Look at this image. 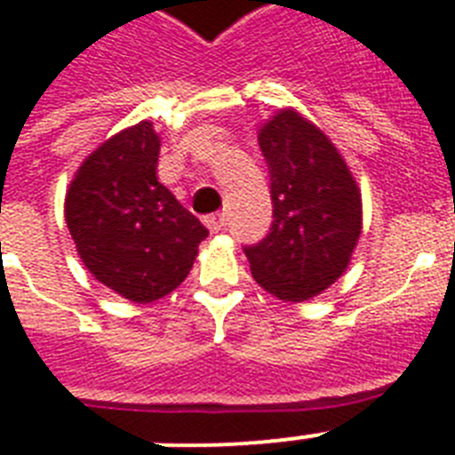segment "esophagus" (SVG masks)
<instances>
[{
  "label": "esophagus",
  "instance_id": "obj_1",
  "mask_svg": "<svg viewBox=\"0 0 455 455\" xmlns=\"http://www.w3.org/2000/svg\"><path fill=\"white\" fill-rule=\"evenodd\" d=\"M203 221H205V227H208L212 234H217V231H221V228L227 227V215H224V212H220V215H208Z\"/></svg>",
  "mask_w": 455,
  "mask_h": 455
}]
</instances>
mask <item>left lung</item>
Segmentation results:
<instances>
[{
	"mask_svg": "<svg viewBox=\"0 0 455 455\" xmlns=\"http://www.w3.org/2000/svg\"><path fill=\"white\" fill-rule=\"evenodd\" d=\"M271 175L273 224L245 247L250 271L268 294L306 301L348 268L362 231V196L331 140L294 109L259 128Z\"/></svg>",
	"mask_w": 455,
	"mask_h": 455,
	"instance_id": "8db88e82",
	"label": "left lung"
}]
</instances>
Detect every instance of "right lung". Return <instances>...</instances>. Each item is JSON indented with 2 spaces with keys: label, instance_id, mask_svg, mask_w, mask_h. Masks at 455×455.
Here are the masks:
<instances>
[{
  "label": "right lung",
  "instance_id": "1",
  "mask_svg": "<svg viewBox=\"0 0 455 455\" xmlns=\"http://www.w3.org/2000/svg\"><path fill=\"white\" fill-rule=\"evenodd\" d=\"M161 140L151 121L116 132L76 170L65 221L93 278L149 304L189 275L208 228L158 182Z\"/></svg>",
  "mask_w": 455,
  "mask_h": 455
}]
</instances>
